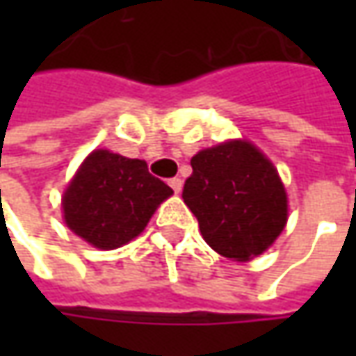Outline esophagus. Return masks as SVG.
I'll return each mask as SVG.
<instances>
[{"label": "esophagus", "mask_w": 356, "mask_h": 356, "mask_svg": "<svg viewBox=\"0 0 356 356\" xmlns=\"http://www.w3.org/2000/svg\"><path fill=\"white\" fill-rule=\"evenodd\" d=\"M182 186H184V180H182V178H178V176L170 180V188L176 192V194H180V192H182Z\"/></svg>", "instance_id": "34e87169"}]
</instances>
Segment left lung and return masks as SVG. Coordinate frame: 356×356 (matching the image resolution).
Wrapping results in <instances>:
<instances>
[{"instance_id": "obj_1", "label": "left lung", "mask_w": 356, "mask_h": 356, "mask_svg": "<svg viewBox=\"0 0 356 356\" xmlns=\"http://www.w3.org/2000/svg\"><path fill=\"white\" fill-rule=\"evenodd\" d=\"M182 198L213 252L232 261L266 253L287 226L289 200L273 162L245 138L194 154Z\"/></svg>"}]
</instances>
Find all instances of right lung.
Listing matches in <instances>:
<instances>
[{
  "label": "right lung",
  "instance_id": "obj_1",
  "mask_svg": "<svg viewBox=\"0 0 356 356\" xmlns=\"http://www.w3.org/2000/svg\"><path fill=\"white\" fill-rule=\"evenodd\" d=\"M172 194L144 160L97 148L63 190V222L92 248L117 250L143 234Z\"/></svg>",
  "mask_w": 356,
  "mask_h": 356
}]
</instances>
